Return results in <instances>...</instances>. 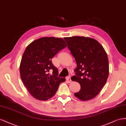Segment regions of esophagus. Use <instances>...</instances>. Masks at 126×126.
Here are the masks:
<instances>
[{
    "label": "esophagus",
    "instance_id": "34e87169",
    "mask_svg": "<svg viewBox=\"0 0 126 126\" xmlns=\"http://www.w3.org/2000/svg\"><path fill=\"white\" fill-rule=\"evenodd\" d=\"M66 80L68 83H71V76H68L66 78Z\"/></svg>",
    "mask_w": 126,
    "mask_h": 126
}]
</instances>
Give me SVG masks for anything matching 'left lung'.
I'll use <instances>...</instances> for the list:
<instances>
[{
    "mask_svg": "<svg viewBox=\"0 0 126 126\" xmlns=\"http://www.w3.org/2000/svg\"><path fill=\"white\" fill-rule=\"evenodd\" d=\"M76 61L75 75L72 79L81 85L75 96L82 101L94 98L105 85L109 75V61L103 47L90 37H64Z\"/></svg>",
    "mask_w": 126,
    "mask_h": 126,
    "instance_id": "left-lung-1",
    "label": "left lung"
}]
</instances>
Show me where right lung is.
Listing matches in <instances>:
<instances>
[{"instance_id": "right-lung-1", "label": "right lung", "mask_w": 126, "mask_h": 126, "mask_svg": "<svg viewBox=\"0 0 126 126\" xmlns=\"http://www.w3.org/2000/svg\"><path fill=\"white\" fill-rule=\"evenodd\" d=\"M67 46L61 38L42 37L27 46L21 58L19 70L21 79L30 94L45 101L55 95L65 78L57 77V68L52 59ZM49 71H52L51 74Z\"/></svg>"}]
</instances>
